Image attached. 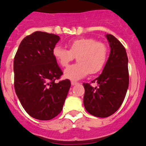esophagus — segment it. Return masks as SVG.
Masks as SVG:
<instances>
[{"label":"esophagus","instance_id":"34e87169","mask_svg":"<svg viewBox=\"0 0 146 146\" xmlns=\"http://www.w3.org/2000/svg\"><path fill=\"white\" fill-rule=\"evenodd\" d=\"M76 84H78V82H76V81H71V85H76Z\"/></svg>","mask_w":146,"mask_h":146}]
</instances>
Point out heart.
<instances>
[{"label": "heart", "instance_id": "b5f03b06", "mask_svg": "<svg viewBox=\"0 0 146 146\" xmlns=\"http://www.w3.org/2000/svg\"><path fill=\"white\" fill-rule=\"evenodd\" d=\"M69 50L56 45L53 49V56L62 67L68 66L76 58L78 62L65 70V77L77 80L88 73L95 74L102 68L107 58V48L92 38L75 39L68 44Z\"/></svg>", "mask_w": 146, "mask_h": 146}]
</instances>
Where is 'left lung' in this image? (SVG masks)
Listing matches in <instances>:
<instances>
[{
	"instance_id": "obj_1",
	"label": "left lung",
	"mask_w": 146,
	"mask_h": 146,
	"mask_svg": "<svg viewBox=\"0 0 146 146\" xmlns=\"http://www.w3.org/2000/svg\"><path fill=\"white\" fill-rule=\"evenodd\" d=\"M106 37L111 50L100 76L92 81L98 86L93 88L89 83H83L85 110L101 118L110 117L119 110L129 82L128 57L124 46L113 35L107 34Z\"/></svg>"
}]
</instances>
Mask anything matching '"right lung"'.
<instances>
[{
    "label": "right lung",
    "mask_w": 146,
    "mask_h": 146,
    "mask_svg": "<svg viewBox=\"0 0 146 146\" xmlns=\"http://www.w3.org/2000/svg\"><path fill=\"white\" fill-rule=\"evenodd\" d=\"M60 37L35 32L23 39L14 58L15 90L29 116L50 120L61 111L70 88L68 79L56 82L63 74L53 56Z\"/></svg>",
    "instance_id": "add662e5"
}]
</instances>
